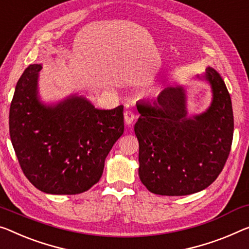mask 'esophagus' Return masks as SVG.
Returning a JSON list of instances; mask_svg holds the SVG:
<instances>
[{
    "label": "esophagus",
    "instance_id": "obj_1",
    "mask_svg": "<svg viewBox=\"0 0 249 249\" xmlns=\"http://www.w3.org/2000/svg\"><path fill=\"white\" fill-rule=\"evenodd\" d=\"M136 119V116L133 111L131 110H125L124 111V122L127 125H131L133 124V121Z\"/></svg>",
    "mask_w": 249,
    "mask_h": 249
}]
</instances>
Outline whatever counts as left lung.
<instances>
[{
    "label": "left lung",
    "instance_id": "8db88e82",
    "mask_svg": "<svg viewBox=\"0 0 249 249\" xmlns=\"http://www.w3.org/2000/svg\"><path fill=\"white\" fill-rule=\"evenodd\" d=\"M207 80L213 100L205 112L188 116L182 87L164 89L154 102L137 103L139 177L147 189L162 196H185L216 180L231 152L234 116L231 95L213 68Z\"/></svg>",
    "mask_w": 249,
    "mask_h": 249
}]
</instances>
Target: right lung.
<instances>
[{
  "label": "right lung",
  "instance_id": "1",
  "mask_svg": "<svg viewBox=\"0 0 249 249\" xmlns=\"http://www.w3.org/2000/svg\"><path fill=\"white\" fill-rule=\"evenodd\" d=\"M41 69L29 66L15 87L9 119L15 155L43 193H85L100 180L107 156L124 133V106L100 110L76 94L43 105L37 95Z\"/></svg>",
  "mask_w": 249,
  "mask_h": 249
}]
</instances>
